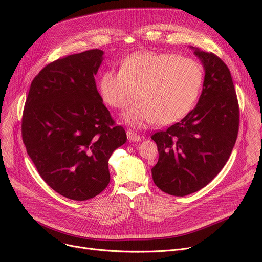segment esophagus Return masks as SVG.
<instances>
[{
	"label": "esophagus",
	"instance_id": "34e87169",
	"mask_svg": "<svg viewBox=\"0 0 262 262\" xmlns=\"http://www.w3.org/2000/svg\"><path fill=\"white\" fill-rule=\"evenodd\" d=\"M126 135H127V139H128L129 141L136 142V141H140V140H141V137H140L138 134H137V133L130 130V129H128V130L126 132Z\"/></svg>",
	"mask_w": 262,
	"mask_h": 262
}]
</instances>
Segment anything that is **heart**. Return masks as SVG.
Segmentation results:
<instances>
[{
	"instance_id": "b5f03b06",
	"label": "heart",
	"mask_w": 262,
	"mask_h": 262,
	"mask_svg": "<svg viewBox=\"0 0 262 262\" xmlns=\"http://www.w3.org/2000/svg\"><path fill=\"white\" fill-rule=\"evenodd\" d=\"M201 64L176 54L140 52L121 62L119 72L105 71L100 93L110 107L123 110L137 102L124 116L135 127L157 121L170 125L186 117L194 106L203 85Z\"/></svg>"
}]
</instances>
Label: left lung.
I'll list each match as a JSON object with an SVG mask.
<instances>
[{
	"label": "left lung",
	"mask_w": 262,
	"mask_h": 262,
	"mask_svg": "<svg viewBox=\"0 0 262 262\" xmlns=\"http://www.w3.org/2000/svg\"><path fill=\"white\" fill-rule=\"evenodd\" d=\"M194 54L205 68L198 105L150 137L159 153L153 181L175 196L193 193L213 180L226 164L239 132V103L228 67L211 52L194 49Z\"/></svg>",
	"instance_id": "8db88e82"
}]
</instances>
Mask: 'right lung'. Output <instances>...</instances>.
<instances>
[{
    "instance_id": "add662e5",
    "label": "right lung",
    "mask_w": 262,
    "mask_h": 262,
    "mask_svg": "<svg viewBox=\"0 0 262 262\" xmlns=\"http://www.w3.org/2000/svg\"><path fill=\"white\" fill-rule=\"evenodd\" d=\"M103 51L47 64L33 79L22 115V139L42 180L60 195L86 201L110 181L108 160L126 142L96 90Z\"/></svg>"
}]
</instances>
